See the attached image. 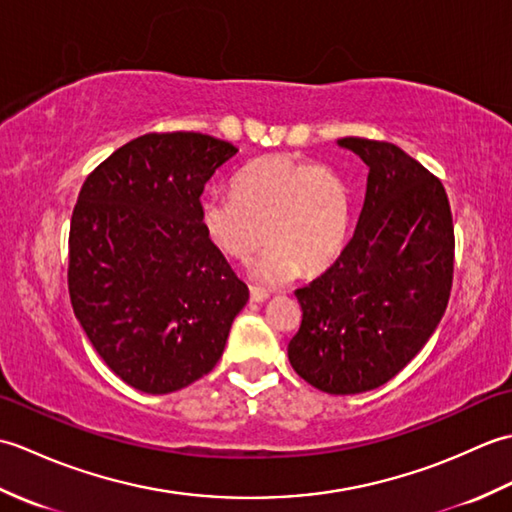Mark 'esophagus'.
I'll use <instances>...</instances> for the list:
<instances>
[{"label":"esophagus","instance_id":"1","mask_svg":"<svg viewBox=\"0 0 512 512\" xmlns=\"http://www.w3.org/2000/svg\"><path fill=\"white\" fill-rule=\"evenodd\" d=\"M268 299V290L262 286H250V301L255 303H262Z\"/></svg>","mask_w":512,"mask_h":512}]
</instances>
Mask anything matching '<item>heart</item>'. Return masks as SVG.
<instances>
[{
	"label": "heart",
	"mask_w": 512,
	"mask_h": 512,
	"mask_svg": "<svg viewBox=\"0 0 512 512\" xmlns=\"http://www.w3.org/2000/svg\"><path fill=\"white\" fill-rule=\"evenodd\" d=\"M211 242L237 262H248L270 242L257 275L284 284L328 268L347 237L350 191L334 169L312 160L264 156L237 173L235 193H211L200 204Z\"/></svg>",
	"instance_id": "obj_1"
}]
</instances>
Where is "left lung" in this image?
<instances>
[{"instance_id":"obj_1","label":"left lung","mask_w":512,"mask_h":512,"mask_svg":"<svg viewBox=\"0 0 512 512\" xmlns=\"http://www.w3.org/2000/svg\"><path fill=\"white\" fill-rule=\"evenodd\" d=\"M339 145L369 167L356 231L336 262L297 288L295 372L345 396L394 378L438 328L453 284L455 235L440 178L385 140Z\"/></svg>"}]
</instances>
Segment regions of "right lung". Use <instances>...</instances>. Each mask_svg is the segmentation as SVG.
Wrapping results in <instances>:
<instances>
[{
  "instance_id": "right-lung-1",
  "label": "right lung",
  "mask_w": 512,
  "mask_h": 512,
  "mask_svg": "<svg viewBox=\"0 0 512 512\" xmlns=\"http://www.w3.org/2000/svg\"><path fill=\"white\" fill-rule=\"evenodd\" d=\"M237 149L198 132L145 134L85 178L70 222L76 319L112 372L171 394L220 361L248 286L200 222V195Z\"/></svg>"
}]
</instances>
